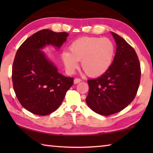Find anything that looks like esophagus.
Wrapping results in <instances>:
<instances>
[{"label":"esophagus","mask_w":153,"mask_h":153,"mask_svg":"<svg viewBox=\"0 0 153 153\" xmlns=\"http://www.w3.org/2000/svg\"><path fill=\"white\" fill-rule=\"evenodd\" d=\"M81 81H82L81 79H79V78H75L74 79V84H78V83H79Z\"/></svg>","instance_id":"1"}]
</instances>
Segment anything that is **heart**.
<instances>
[{
  "instance_id": "heart-1",
  "label": "heart",
  "mask_w": 153,
  "mask_h": 153,
  "mask_svg": "<svg viewBox=\"0 0 153 153\" xmlns=\"http://www.w3.org/2000/svg\"><path fill=\"white\" fill-rule=\"evenodd\" d=\"M69 51L61 59L69 74L73 73L82 61V67L90 76L104 74L112 64L115 54V44L108 38L82 36L71 42Z\"/></svg>"
}]
</instances>
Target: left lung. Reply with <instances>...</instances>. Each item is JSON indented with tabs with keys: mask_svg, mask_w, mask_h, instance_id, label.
<instances>
[{
	"mask_svg": "<svg viewBox=\"0 0 153 153\" xmlns=\"http://www.w3.org/2000/svg\"><path fill=\"white\" fill-rule=\"evenodd\" d=\"M111 33L117 44L114 61L101 76L88 80L89 92L86 98L92 111L105 116L120 112L133 101L141 77L135 50L117 33Z\"/></svg>",
	"mask_w": 153,
	"mask_h": 153,
	"instance_id": "left-lung-1",
	"label": "left lung"
}]
</instances>
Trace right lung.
<instances>
[{
	"instance_id": "right-lung-1",
	"label": "right lung",
	"mask_w": 153,
	"mask_h": 153,
	"mask_svg": "<svg viewBox=\"0 0 153 153\" xmlns=\"http://www.w3.org/2000/svg\"><path fill=\"white\" fill-rule=\"evenodd\" d=\"M67 32L38 31L19 46L12 67L13 86L23 107L38 115L53 113L61 105L74 77L59 74L56 67L40 51L46 45L60 48Z\"/></svg>"
}]
</instances>
